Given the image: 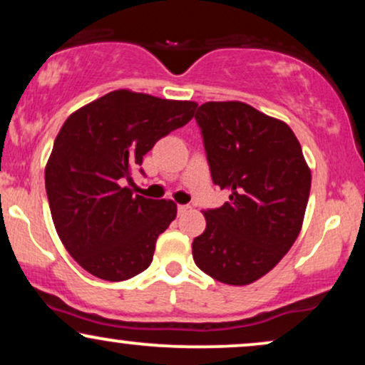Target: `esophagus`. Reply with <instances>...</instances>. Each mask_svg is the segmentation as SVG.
Returning <instances> with one entry per match:
<instances>
[{
  "instance_id": "34e87169",
  "label": "esophagus",
  "mask_w": 365,
  "mask_h": 365,
  "mask_svg": "<svg viewBox=\"0 0 365 365\" xmlns=\"http://www.w3.org/2000/svg\"><path fill=\"white\" fill-rule=\"evenodd\" d=\"M188 211V206H183V204H180L178 206V215H183V212Z\"/></svg>"
}]
</instances>
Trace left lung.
Here are the masks:
<instances>
[{"label":"left lung","mask_w":365,"mask_h":365,"mask_svg":"<svg viewBox=\"0 0 365 365\" xmlns=\"http://www.w3.org/2000/svg\"><path fill=\"white\" fill-rule=\"evenodd\" d=\"M195 120L212 182L230 192V202L204 211L206 230L194 238L192 255L217 282L254 283L299 237L311 170L292 128L249 104L204 103Z\"/></svg>","instance_id":"1"}]
</instances>
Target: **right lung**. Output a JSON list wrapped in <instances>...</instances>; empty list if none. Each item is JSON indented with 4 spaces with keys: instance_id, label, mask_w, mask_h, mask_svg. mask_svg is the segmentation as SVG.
Instances as JSON below:
<instances>
[{
    "instance_id": "right-lung-1",
    "label": "right lung",
    "mask_w": 365,
    "mask_h": 365,
    "mask_svg": "<svg viewBox=\"0 0 365 365\" xmlns=\"http://www.w3.org/2000/svg\"><path fill=\"white\" fill-rule=\"evenodd\" d=\"M195 108L194 101L120 89L63 123L46 165V194L63 245L96 278L123 282L153 262L177 204L135 195L123 182H132L142 158L187 125Z\"/></svg>"
}]
</instances>
